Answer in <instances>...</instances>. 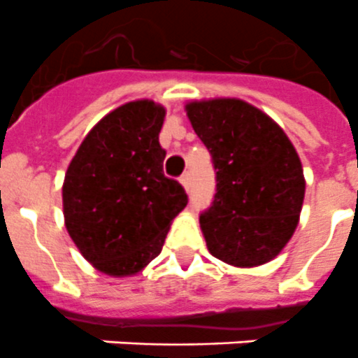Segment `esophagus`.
I'll list each match as a JSON object with an SVG mask.
<instances>
[{
    "label": "esophagus",
    "instance_id": "34e87169",
    "mask_svg": "<svg viewBox=\"0 0 358 358\" xmlns=\"http://www.w3.org/2000/svg\"><path fill=\"white\" fill-rule=\"evenodd\" d=\"M181 185L185 186L186 192H189V188H192V176H189V172H186L185 176L181 177Z\"/></svg>",
    "mask_w": 358,
    "mask_h": 358
}]
</instances>
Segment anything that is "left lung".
Masks as SVG:
<instances>
[{
  "label": "left lung",
  "instance_id": "1",
  "mask_svg": "<svg viewBox=\"0 0 358 358\" xmlns=\"http://www.w3.org/2000/svg\"><path fill=\"white\" fill-rule=\"evenodd\" d=\"M186 115L217 172V194L199 217L208 251L235 267L267 264L299 222L305 177L296 148L273 118L238 98L189 102Z\"/></svg>",
  "mask_w": 358,
  "mask_h": 358
}]
</instances>
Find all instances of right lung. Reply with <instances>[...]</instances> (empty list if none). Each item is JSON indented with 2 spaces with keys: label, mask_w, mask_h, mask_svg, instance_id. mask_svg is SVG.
<instances>
[{
  "label": "right lung",
  "mask_w": 358,
  "mask_h": 358,
  "mask_svg": "<svg viewBox=\"0 0 358 358\" xmlns=\"http://www.w3.org/2000/svg\"><path fill=\"white\" fill-rule=\"evenodd\" d=\"M164 107L136 100L85 136L62 186L64 222L85 260L109 276L140 273L163 249L188 195L163 173Z\"/></svg>",
  "instance_id": "add662e5"
}]
</instances>
